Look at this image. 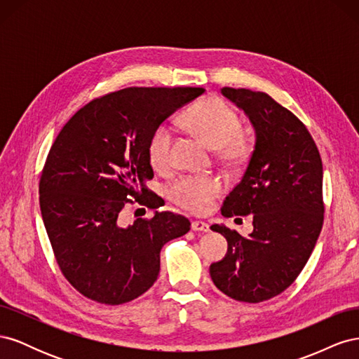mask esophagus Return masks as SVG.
<instances>
[{
	"label": "esophagus",
	"mask_w": 359,
	"mask_h": 359,
	"mask_svg": "<svg viewBox=\"0 0 359 359\" xmlns=\"http://www.w3.org/2000/svg\"><path fill=\"white\" fill-rule=\"evenodd\" d=\"M191 229L194 232H208L210 231V224L202 222V220H193L191 222Z\"/></svg>",
	"instance_id": "obj_1"
}]
</instances>
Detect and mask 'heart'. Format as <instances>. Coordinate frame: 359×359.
<instances>
[{
	"label": "heart",
	"instance_id": "b5f03b06",
	"mask_svg": "<svg viewBox=\"0 0 359 359\" xmlns=\"http://www.w3.org/2000/svg\"><path fill=\"white\" fill-rule=\"evenodd\" d=\"M182 121L191 132L211 148L219 149L226 161H241L248 154V140L241 133V118L223 99L205 97L184 112ZM173 127L158 124L148 139V157L157 170L172 168ZM224 180L219 175H186L170 184L169 198L180 208L193 214H203L224 191Z\"/></svg>",
	"mask_w": 359,
	"mask_h": 359
}]
</instances>
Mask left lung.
<instances>
[{"label": "left lung", "instance_id": "1", "mask_svg": "<svg viewBox=\"0 0 359 359\" xmlns=\"http://www.w3.org/2000/svg\"><path fill=\"white\" fill-rule=\"evenodd\" d=\"M222 94L245 112L256 133L241 181L227 194L222 215L253 214V232L243 236L224 224L211 231L227 241V253L210 266L214 285L243 302H262L286 290L299 276L323 224V169L307 127L265 93L224 86Z\"/></svg>", "mask_w": 359, "mask_h": 359}]
</instances>
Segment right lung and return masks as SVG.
Here are the masks:
<instances>
[{
    "label": "right lung",
    "mask_w": 359,
    "mask_h": 359,
    "mask_svg": "<svg viewBox=\"0 0 359 359\" xmlns=\"http://www.w3.org/2000/svg\"><path fill=\"white\" fill-rule=\"evenodd\" d=\"M203 88H124L91 100L61 128L41 170L40 211L57 264L83 297L119 306L145 293L160 271L161 247L190 231L170 211L119 224L137 202L161 206L145 182L154 172L148 139Z\"/></svg>",
    "instance_id": "add662e5"
}]
</instances>
